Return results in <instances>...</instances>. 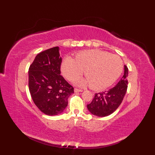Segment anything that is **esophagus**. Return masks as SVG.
<instances>
[{"label":"esophagus","mask_w":155,"mask_h":155,"mask_svg":"<svg viewBox=\"0 0 155 155\" xmlns=\"http://www.w3.org/2000/svg\"><path fill=\"white\" fill-rule=\"evenodd\" d=\"M74 93H78V92H83V90L78 89V88H74Z\"/></svg>","instance_id":"1"}]
</instances>
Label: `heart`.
Here are the masks:
<instances>
[{
    "instance_id": "heart-1",
    "label": "heart",
    "mask_w": 155,
    "mask_h": 155,
    "mask_svg": "<svg viewBox=\"0 0 155 155\" xmlns=\"http://www.w3.org/2000/svg\"><path fill=\"white\" fill-rule=\"evenodd\" d=\"M123 69L122 59L107 52L93 49L81 51L75 59L66 57L61 64L62 73L69 81L77 79L85 71L87 78L77 81L81 86H91L103 90L111 86L120 77Z\"/></svg>"
}]
</instances>
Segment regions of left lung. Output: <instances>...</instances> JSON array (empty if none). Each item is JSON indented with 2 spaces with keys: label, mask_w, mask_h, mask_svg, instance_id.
I'll return each mask as SVG.
<instances>
[{
  "label": "left lung",
  "mask_w": 155,
  "mask_h": 155,
  "mask_svg": "<svg viewBox=\"0 0 155 155\" xmlns=\"http://www.w3.org/2000/svg\"><path fill=\"white\" fill-rule=\"evenodd\" d=\"M124 74L114 87L107 91L96 93L93 101L87 104V108L95 116L104 117L110 115L117 109L127 93L128 69L124 65Z\"/></svg>",
  "instance_id": "left-lung-1"
}]
</instances>
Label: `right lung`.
Instances as JSON below:
<instances>
[{
  "instance_id": "obj_1",
  "label": "right lung",
  "mask_w": 155,
  "mask_h": 155,
  "mask_svg": "<svg viewBox=\"0 0 155 155\" xmlns=\"http://www.w3.org/2000/svg\"><path fill=\"white\" fill-rule=\"evenodd\" d=\"M59 47L38 53L28 69V87L32 101L47 115L62 113L74 88L61 75Z\"/></svg>"
}]
</instances>
